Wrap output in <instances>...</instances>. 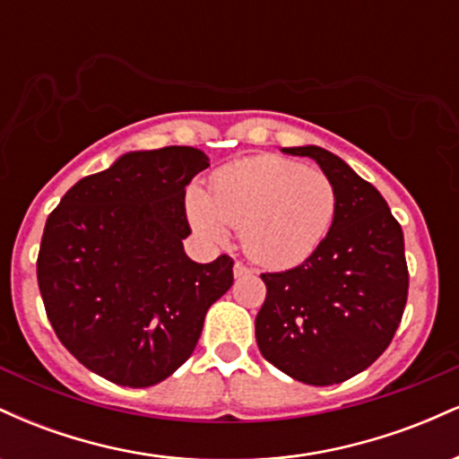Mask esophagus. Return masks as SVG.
Segmentation results:
<instances>
[{
  "label": "esophagus",
  "mask_w": 459,
  "mask_h": 459,
  "mask_svg": "<svg viewBox=\"0 0 459 459\" xmlns=\"http://www.w3.org/2000/svg\"><path fill=\"white\" fill-rule=\"evenodd\" d=\"M250 273H252V270L247 265H244V263H241V261L235 263V267H233V276L235 278H246V276H250Z\"/></svg>",
  "instance_id": "esophagus-1"
}]
</instances>
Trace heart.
I'll return each mask as SVG.
<instances>
[{
  "mask_svg": "<svg viewBox=\"0 0 459 459\" xmlns=\"http://www.w3.org/2000/svg\"><path fill=\"white\" fill-rule=\"evenodd\" d=\"M336 189L325 172L276 155L237 161L215 175L212 194H187L189 222L204 239L222 244L239 229L250 259L267 267L307 261L328 235Z\"/></svg>",
  "mask_w": 459,
  "mask_h": 459,
  "instance_id": "b5f03b06",
  "label": "heart"
}]
</instances>
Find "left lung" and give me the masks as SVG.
Masks as SVG:
<instances>
[{
  "mask_svg": "<svg viewBox=\"0 0 459 459\" xmlns=\"http://www.w3.org/2000/svg\"><path fill=\"white\" fill-rule=\"evenodd\" d=\"M282 152L319 163L334 183L336 213L307 261L261 273L267 296L256 343L293 380L330 386L371 367L399 328L408 299L403 230L382 194L334 152L313 144Z\"/></svg>",
  "mask_w": 459,
  "mask_h": 459,
  "instance_id": "left-lung-1",
  "label": "left lung"
}]
</instances>
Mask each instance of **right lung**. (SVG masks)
<instances>
[{"instance_id":"obj_1","label":"right lung","mask_w":459,"mask_h":459,"mask_svg":"<svg viewBox=\"0 0 459 459\" xmlns=\"http://www.w3.org/2000/svg\"><path fill=\"white\" fill-rule=\"evenodd\" d=\"M204 168L192 146L125 152L47 218L36 263L47 317L105 380L144 388L172 376L233 284L230 256L196 263L183 250L186 187Z\"/></svg>"}]
</instances>
